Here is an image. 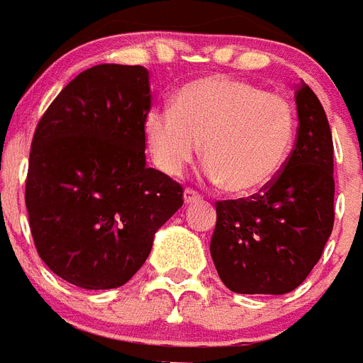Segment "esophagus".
Masks as SVG:
<instances>
[{"label": "esophagus", "instance_id": "1", "mask_svg": "<svg viewBox=\"0 0 363 363\" xmlns=\"http://www.w3.org/2000/svg\"><path fill=\"white\" fill-rule=\"evenodd\" d=\"M200 200H202V196H200L196 191H193V189H185L184 191L185 206H189V203H194V202H200Z\"/></svg>", "mask_w": 363, "mask_h": 363}]
</instances>
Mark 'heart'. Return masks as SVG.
Wrapping results in <instances>:
<instances>
[{
	"mask_svg": "<svg viewBox=\"0 0 363 363\" xmlns=\"http://www.w3.org/2000/svg\"><path fill=\"white\" fill-rule=\"evenodd\" d=\"M145 138L165 174L179 176L200 154L207 176L229 193L255 194L277 178L296 138L288 99L246 80L215 75L185 84L172 110L152 108Z\"/></svg>",
	"mask_w": 363,
	"mask_h": 363,
	"instance_id": "b5f03b06",
	"label": "heart"
}]
</instances>
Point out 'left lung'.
Instances as JSON below:
<instances>
[{
	"label": "left lung",
	"instance_id": "8db88e82",
	"mask_svg": "<svg viewBox=\"0 0 363 363\" xmlns=\"http://www.w3.org/2000/svg\"><path fill=\"white\" fill-rule=\"evenodd\" d=\"M297 139L283 170L262 193L216 203L211 257L237 294L296 290L320 261L334 225L333 134L320 99L296 88Z\"/></svg>",
	"mask_w": 363,
	"mask_h": 363
}]
</instances>
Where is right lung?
<instances>
[{"mask_svg": "<svg viewBox=\"0 0 363 363\" xmlns=\"http://www.w3.org/2000/svg\"><path fill=\"white\" fill-rule=\"evenodd\" d=\"M143 66L99 64L58 93L30 145L26 206L42 261L86 290L119 288L145 264L184 189L147 167Z\"/></svg>", "mask_w": 363, "mask_h": 363, "instance_id": "right-lung-1", "label": "right lung"}]
</instances>
